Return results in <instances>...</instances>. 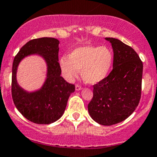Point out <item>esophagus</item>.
Instances as JSON below:
<instances>
[{
  "instance_id": "esophagus-1",
  "label": "esophagus",
  "mask_w": 157,
  "mask_h": 157,
  "mask_svg": "<svg viewBox=\"0 0 157 157\" xmlns=\"http://www.w3.org/2000/svg\"><path fill=\"white\" fill-rule=\"evenodd\" d=\"M82 86H80V85H79V84H77L76 86H75V89H76V90H81L82 89Z\"/></svg>"
}]
</instances>
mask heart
<instances>
[{"label":"heart","mask_w":157,"mask_h":157,"mask_svg":"<svg viewBox=\"0 0 157 157\" xmlns=\"http://www.w3.org/2000/svg\"><path fill=\"white\" fill-rule=\"evenodd\" d=\"M113 64V52L107 47H80L74 50L69 57L63 56L60 59V69L67 80H72L81 71L82 80L91 85L105 80Z\"/></svg>","instance_id":"b5f03b06"}]
</instances>
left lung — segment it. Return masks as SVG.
I'll return each mask as SVG.
<instances>
[{
    "mask_svg": "<svg viewBox=\"0 0 157 157\" xmlns=\"http://www.w3.org/2000/svg\"><path fill=\"white\" fill-rule=\"evenodd\" d=\"M113 50V70L94 85L88 105L90 117L98 124L110 126L132 114L141 97L143 62L133 48L114 38H105Z\"/></svg>",
    "mask_w": 157,
    "mask_h": 157,
    "instance_id": "8db88e82",
    "label": "left lung"
}]
</instances>
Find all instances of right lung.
I'll use <instances>...</instances> for the list:
<instances>
[{
	"label": "right lung",
	"instance_id": "add662e5",
	"mask_svg": "<svg viewBox=\"0 0 157 157\" xmlns=\"http://www.w3.org/2000/svg\"><path fill=\"white\" fill-rule=\"evenodd\" d=\"M58 44L59 41L54 38L32 39L20 49L13 61V101L19 112L28 121L35 124H50L59 119L65 111L69 96L75 90V85L67 82L60 76ZM33 54H39L45 60L48 72L43 86L36 92L29 93L18 86L16 74L21 60Z\"/></svg>",
	"mask_w": 157,
	"mask_h": 157
}]
</instances>
